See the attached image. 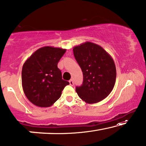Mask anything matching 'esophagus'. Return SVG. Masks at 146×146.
<instances>
[{
  "label": "esophagus",
  "mask_w": 146,
  "mask_h": 146,
  "mask_svg": "<svg viewBox=\"0 0 146 146\" xmlns=\"http://www.w3.org/2000/svg\"><path fill=\"white\" fill-rule=\"evenodd\" d=\"M69 83H70V86H74V82H73V80L72 79L70 80Z\"/></svg>",
  "instance_id": "esophagus-1"
}]
</instances>
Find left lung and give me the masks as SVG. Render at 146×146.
Returning <instances> with one entry per match:
<instances>
[{
	"instance_id": "obj_1",
	"label": "left lung",
	"mask_w": 146,
	"mask_h": 146,
	"mask_svg": "<svg viewBox=\"0 0 146 146\" xmlns=\"http://www.w3.org/2000/svg\"><path fill=\"white\" fill-rule=\"evenodd\" d=\"M83 73V83L76 88L78 96L88 104L105 99L114 87L116 69L110 55L100 46L86 42L73 48Z\"/></svg>"
}]
</instances>
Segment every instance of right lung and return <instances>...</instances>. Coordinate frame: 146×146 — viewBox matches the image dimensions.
Wrapping results in <instances>:
<instances>
[{"label":"right lung","instance_id":"1","mask_svg":"<svg viewBox=\"0 0 146 146\" xmlns=\"http://www.w3.org/2000/svg\"><path fill=\"white\" fill-rule=\"evenodd\" d=\"M66 49L44 46L35 51L24 63L22 70V86L24 93L34 105L47 108L61 96L69 82L62 78L58 68Z\"/></svg>","mask_w":146,"mask_h":146}]
</instances>
